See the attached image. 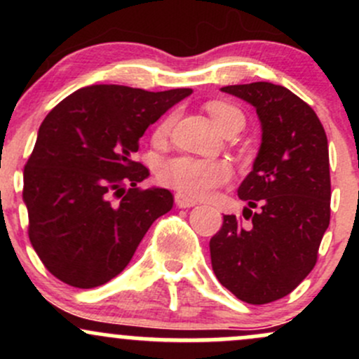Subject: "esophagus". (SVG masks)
<instances>
[{
  "label": "esophagus",
  "mask_w": 359,
  "mask_h": 359,
  "mask_svg": "<svg viewBox=\"0 0 359 359\" xmlns=\"http://www.w3.org/2000/svg\"><path fill=\"white\" fill-rule=\"evenodd\" d=\"M175 204L179 205V208L185 209V208H194L197 203L194 199H191V197L184 196V194L179 192V194H175Z\"/></svg>",
  "instance_id": "34e87169"
}]
</instances>
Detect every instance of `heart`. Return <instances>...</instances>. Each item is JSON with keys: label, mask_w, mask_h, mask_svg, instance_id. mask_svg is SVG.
<instances>
[{"label": "heart", "mask_w": 359, "mask_h": 359, "mask_svg": "<svg viewBox=\"0 0 359 359\" xmlns=\"http://www.w3.org/2000/svg\"><path fill=\"white\" fill-rule=\"evenodd\" d=\"M208 111L211 114L214 125L217 128L228 125L233 119H243L240 109L231 104L221 101H212L208 104ZM175 114L168 116L156 126L154 140L162 142L174 125ZM233 170L226 162L219 160H203L194 156H174V158L163 160L156 168V179L165 187L175 189L177 192L192 199H203L208 197L214 189L221 187L222 184L231 179Z\"/></svg>", "instance_id": "obj_1"}]
</instances>
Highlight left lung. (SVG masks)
<instances>
[{
  "mask_svg": "<svg viewBox=\"0 0 359 359\" xmlns=\"http://www.w3.org/2000/svg\"><path fill=\"white\" fill-rule=\"evenodd\" d=\"M250 102L262 145L238 196L248 226L224 216L209 241L212 270L243 302L269 304L311 273L331 217L327 137L314 109L271 82L221 88Z\"/></svg>",
  "mask_w": 359,
  "mask_h": 359,
  "instance_id": "left-lung-1",
  "label": "left lung"
}]
</instances>
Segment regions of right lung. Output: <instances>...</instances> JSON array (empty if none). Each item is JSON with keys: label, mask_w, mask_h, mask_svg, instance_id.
<instances>
[{"label": "right lung", "mask_w": 359, "mask_h": 359, "mask_svg": "<svg viewBox=\"0 0 359 359\" xmlns=\"http://www.w3.org/2000/svg\"><path fill=\"white\" fill-rule=\"evenodd\" d=\"M191 94L96 84L45 116L23 170V201L32 246L53 277L77 288L109 282L170 211V191L137 187L150 172L133 154L147 128Z\"/></svg>", "instance_id": "obj_1"}]
</instances>
